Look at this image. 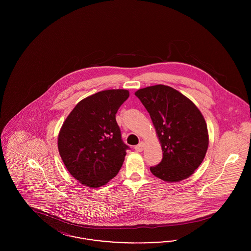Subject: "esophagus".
I'll return each mask as SVG.
<instances>
[{
  "label": "esophagus",
  "instance_id": "obj_1",
  "mask_svg": "<svg viewBox=\"0 0 251 251\" xmlns=\"http://www.w3.org/2000/svg\"><path fill=\"white\" fill-rule=\"evenodd\" d=\"M144 147H145V144H144L143 142H140L137 146L134 147V150H135V151H137V152H141L144 150Z\"/></svg>",
  "mask_w": 251,
  "mask_h": 251
}]
</instances>
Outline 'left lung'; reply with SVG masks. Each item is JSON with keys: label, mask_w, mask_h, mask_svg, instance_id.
<instances>
[{"label": "left lung", "mask_w": 251, "mask_h": 251, "mask_svg": "<svg viewBox=\"0 0 251 251\" xmlns=\"http://www.w3.org/2000/svg\"><path fill=\"white\" fill-rule=\"evenodd\" d=\"M135 96L149 112L163 150V159L151 173L166 181L190 177L207 152L209 135L202 114L176 89L157 84Z\"/></svg>", "instance_id": "8db88e82"}]
</instances>
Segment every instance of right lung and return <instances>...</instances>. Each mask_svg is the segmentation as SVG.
I'll use <instances>...</instances> for the list:
<instances>
[{
    "instance_id": "obj_1",
    "label": "right lung",
    "mask_w": 251,
    "mask_h": 251,
    "mask_svg": "<svg viewBox=\"0 0 251 251\" xmlns=\"http://www.w3.org/2000/svg\"><path fill=\"white\" fill-rule=\"evenodd\" d=\"M129 98L110 89L82 100L62 125L58 151L69 172L88 187H100L117 176L129 146L122 141L116 114Z\"/></svg>"
}]
</instances>
